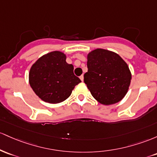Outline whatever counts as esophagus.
<instances>
[{"label":"esophagus","instance_id":"esophagus-1","mask_svg":"<svg viewBox=\"0 0 157 157\" xmlns=\"http://www.w3.org/2000/svg\"><path fill=\"white\" fill-rule=\"evenodd\" d=\"M80 79L81 80H82V82H84V75H82L80 76Z\"/></svg>","mask_w":157,"mask_h":157}]
</instances>
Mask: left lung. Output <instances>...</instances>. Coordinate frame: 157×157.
Segmentation results:
<instances>
[{
  "mask_svg": "<svg viewBox=\"0 0 157 157\" xmlns=\"http://www.w3.org/2000/svg\"><path fill=\"white\" fill-rule=\"evenodd\" d=\"M84 83L93 98L105 105L120 101L129 89L131 73L120 56L98 48L87 54Z\"/></svg>",
  "mask_w": 157,
  "mask_h": 157,
  "instance_id": "left-lung-1",
  "label": "left lung"
}]
</instances>
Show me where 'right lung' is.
<instances>
[{"label":"right lung","instance_id":"obj_1","mask_svg":"<svg viewBox=\"0 0 157 157\" xmlns=\"http://www.w3.org/2000/svg\"><path fill=\"white\" fill-rule=\"evenodd\" d=\"M66 54L52 51L40 57L32 65L29 85L42 101L58 104L69 98L82 81L73 73V65L66 61Z\"/></svg>","mask_w":157,"mask_h":157}]
</instances>
